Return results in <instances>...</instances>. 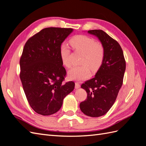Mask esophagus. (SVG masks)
Returning <instances> with one entry per match:
<instances>
[{
	"label": "esophagus",
	"instance_id": "1",
	"mask_svg": "<svg viewBox=\"0 0 146 146\" xmlns=\"http://www.w3.org/2000/svg\"><path fill=\"white\" fill-rule=\"evenodd\" d=\"M80 83H78V82H76L75 83V88L76 89H78V88H79L80 87Z\"/></svg>",
	"mask_w": 146,
	"mask_h": 146
}]
</instances>
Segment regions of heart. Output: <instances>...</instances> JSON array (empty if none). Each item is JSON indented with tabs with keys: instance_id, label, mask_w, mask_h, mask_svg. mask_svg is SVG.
Here are the masks:
<instances>
[{
	"instance_id": "obj_1",
	"label": "heart",
	"mask_w": 146,
	"mask_h": 146,
	"mask_svg": "<svg viewBox=\"0 0 146 146\" xmlns=\"http://www.w3.org/2000/svg\"><path fill=\"white\" fill-rule=\"evenodd\" d=\"M72 48L82 53L80 60L81 65L73 68L68 72V76L73 80H83L90 76V69L95 73L102 66L104 58V48L101 43L96 42L90 37L79 35L70 40ZM60 55L63 65L66 68L72 66L70 59V49L65 44L60 46Z\"/></svg>"
}]
</instances>
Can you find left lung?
<instances>
[{
    "label": "left lung",
    "instance_id": "obj_1",
    "mask_svg": "<svg viewBox=\"0 0 146 146\" xmlns=\"http://www.w3.org/2000/svg\"><path fill=\"white\" fill-rule=\"evenodd\" d=\"M88 32L101 41L104 48V58L95 77L81 84L86 91L87 98L80 104V108L86 116L100 117L110 110L116 100L123 83L126 61L119 43L103 30H91Z\"/></svg>",
    "mask_w": 146,
    "mask_h": 146
}]
</instances>
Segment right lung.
<instances>
[{
    "label": "right lung",
    "instance_id": "1",
    "mask_svg": "<svg viewBox=\"0 0 146 146\" xmlns=\"http://www.w3.org/2000/svg\"><path fill=\"white\" fill-rule=\"evenodd\" d=\"M71 28L48 27L27 40L20 59V78L27 101L36 113L49 116L62 106L74 83H63L66 72L60 55Z\"/></svg>",
    "mask_w": 146,
    "mask_h": 146
}]
</instances>
